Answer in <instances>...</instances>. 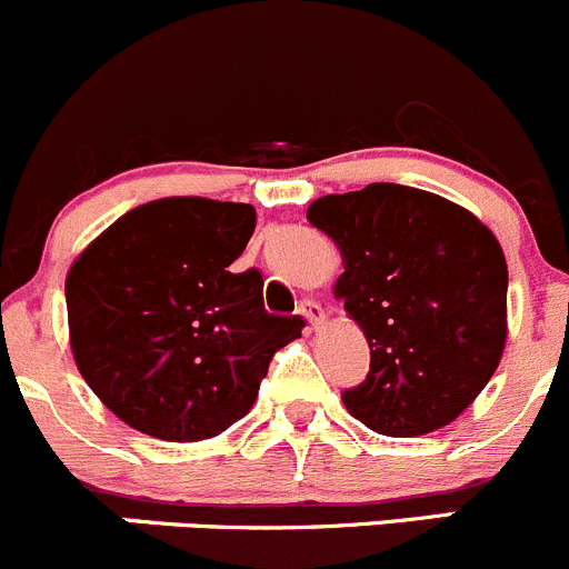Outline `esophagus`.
<instances>
[{
	"instance_id": "34e87169",
	"label": "esophagus",
	"mask_w": 569,
	"mask_h": 569,
	"mask_svg": "<svg viewBox=\"0 0 569 569\" xmlns=\"http://www.w3.org/2000/svg\"><path fill=\"white\" fill-rule=\"evenodd\" d=\"M300 313L308 319V325H311V328H322L325 319H328V311H325V308L319 306L317 300H306V302H302Z\"/></svg>"
}]
</instances>
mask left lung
<instances>
[{
    "instance_id": "8db88e82",
    "label": "left lung",
    "mask_w": 569,
    "mask_h": 569,
    "mask_svg": "<svg viewBox=\"0 0 569 569\" xmlns=\"http://www.w3.org/2000/svg\"><path fill=\"white\" fill-rule=\"evenodd\" d=\"M308 222L336 241V297L369 341V372L341 391L383 437L453 422L498 369L509 269L492 230L456 202L397 183L311 202Z\"/></svg>"
}]
</instances>
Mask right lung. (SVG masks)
Masks as SVG:
<instances>
[{"label": "right lung", "mask_w": 569, "mask_h": 569, "mask_svg": "<svg viewBox=\"0 0 569 569\" xmlns=\"http://www.w3.org/2000/svg\"><path fill=\"white\" fill-rule=\"evenodd\" d=\"M256 208L167 197L132 208L66 278L71 352L93 395L136 431L200 442L256 402L300 317L263 308L258 269L230 272Z\"/></svg>", "instance_id": "add662e5"}]
</instances>
